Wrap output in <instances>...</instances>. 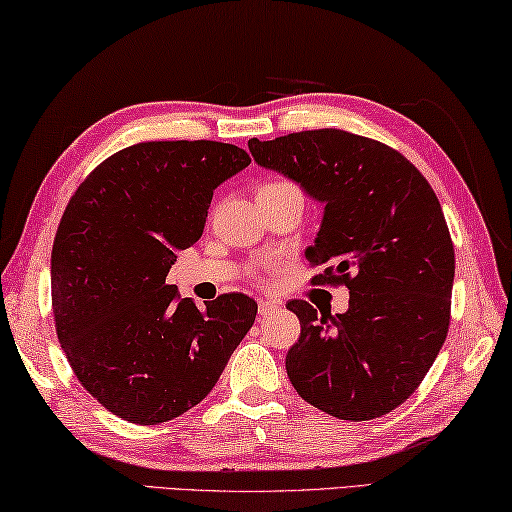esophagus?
I'll return each mask as SVG.
<instances>
[{
	"instance_id": "obj_1",
	"label": "esophagus",
	"mask_w": 512,
	"mask_h": 512,
	"mask_svg": "<svg viewBox=\"0 0 512 512\" xmlns=\"http://www.w3.org/2000/svg\"><path fill=\"white\" fill-rule=\"evenodd\" d=\"M275 310H278V305H275V303H273V300H259V305H257L259 319H264V316H269V314H273Z\"/></svg>"
}]
</instances>
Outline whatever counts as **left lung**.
<instances>
[{
  "mask_svg": "<svg viewBox=\"0 0 512 512\" xmlns=\"http://www.w3.org/2000/svg\"><path fill=\"white\" fill-rule=\"evenodd\" d=\"M248 150L321 202L305 257L321 269L314 282L351 294L335 316L287 303L300 321L291 385L337 419L387 415L419 387L449 330L456 257L440 200L401 152L342 129L250 139Z\"/></svg>",
  "mask_w": 512,
  "mask_h": 512,
  "instance_id": "obj_1",
  "label": "left lung"
}]
</instances>
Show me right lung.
Segmentation results:
<instances>
[{"label":"right lung","instance_id":"right-lung-1","mask_svg":"<svg viewBox=\"0 0 512 512\" xmlns=\"http://www.w3.org/2000/svg\"><path fill=\"white\" fill-rule=\"evenodd\" d=\"M248 164L230 143H136L70 198L52 248L56 335L79 383L120 419L184 415L253 328V298L223 294L198 310L166 282L177 250L202 237L216 186Z\"/></svg>","mask_w":512,"mask_h":512}]
</instances>
